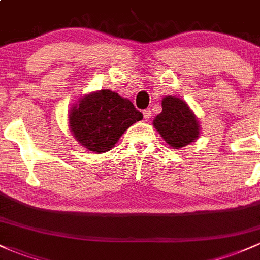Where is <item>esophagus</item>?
Here are the masks:
<instances>
[{
    "label": "esophagus",
    "mask_w": 260,
    "mask_h": 260,
    "mask_svg": "<svg viewBox=\"0 0 260 260\" xmlns=\"http://www.w3.org/2000/svg\"><path fill=\"white\" fill-rule=\"evenodd\" d=\"M142 115H144L145 120H149L151 118V111H150V109H146V110L142 111Z\"/></svg>",
    "instance_id": "34e87169"
}]
</instances>
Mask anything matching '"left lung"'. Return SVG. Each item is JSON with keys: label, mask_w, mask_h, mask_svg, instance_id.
<instances>
[{"label": "left lung", "mask_w": 260, "mask_h": 260, "mask_svg": "<svg viewBox=\"0 0 260 260\" xmlns=\"http://www.w3.org/2000/svg\"><path fill=\"white\" fill-rule=\"evenodd\" d=\"M162 111L153 119V127L172 149H182L200 138L197 116L183 99L167 95L161 102Z\"/></svg>", "instance_id": "8db88e82"}]
</instances>
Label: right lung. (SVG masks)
Returning a JSON list of instances; mask_svg holds the SVG:
<instances>
[{"label":"right lung","mask_w":260,"mask_h":260,"mask_svg":"<svg viewBox=\"0 0 260 260\" xmlns=\"http://www.w3.org/2000/svg\"><path fill=\"white\" fill-rule=\"evenodd\" d=\"M142 114L131 100L110 89L91 91L79 98L68 114L69 129L86 151L107 152L115 146Z\"/></svg>","instance_id":"right-lung-1"}]
</instances>
